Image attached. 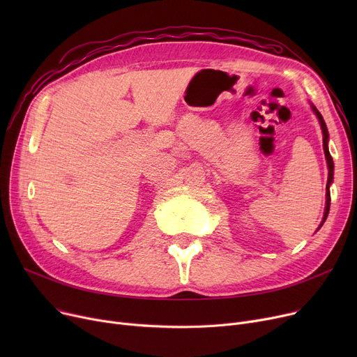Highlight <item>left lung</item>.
<instances>
[{
	"instance_id": "1",
	"label": "left lung",
	"mask_w": 357,
	"mask_h": 357,
	"mask_svg": "<svg viewBox=\"0 0 357 357\" xmlns=\"http://www.w3.org/2000/svg\"><path fill=\"white\" fill-rule=\"evenodd\" d=\"M310 107H311L314 114L317 116L318 123H320V126H321V131H323V149H324V155H326L327 167H328V179H327V186H326V210H324V215H323L321 224H320V226H318V229H317V231H318V230H320V229L323 227V224H324V221L327 220V215H328V211H330V201H331V199H330V186H331L333 178H334V162H333V158H331V155H330V152H328V130H327L326 121H324L323 116L320 114V111H318V109L315 108L314 104L310 102Z\"/></svg>"
}]
</instances>
